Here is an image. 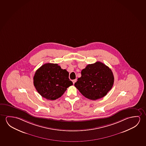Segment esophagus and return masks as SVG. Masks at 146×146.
<instances>
[{
	"mask_svg": "<svg viewBox=\"0 0 146 146\" xmlns=\"http://www.w3.org/2000/svg\"><path fill=\"white\" fill-rule=\"evenodd\" d=\"M76 79H74V80H72V82H73V84H74V83H75V82H76Z\"/></svg>",
	"mask_w": 146,
	"mask_h": 146,
	"instance_id": "esophagus-1",
	"label": "esophagus"
}]
</instances>
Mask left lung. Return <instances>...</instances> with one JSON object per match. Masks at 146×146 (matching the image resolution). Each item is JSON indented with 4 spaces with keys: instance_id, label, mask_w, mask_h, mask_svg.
I'll return each instance as SVG.
<instances>
[{
    "instance_id": "obj_1",
    "label": "left lung",
    "mask_w": 146,
    "mask_h": 146,
    "mask_svg": "<svg viewBox=\"0 0 146 146\" xmlns=\"http://www.w3.org/2000/svg\"><path fill=\"white\" fill-rule=\"evenodd\" d=\"M81 74L74 86L90 100H97L105 97L114 84L112 70L100 62L87 65Z\"/></svg>"
}]
</instances>
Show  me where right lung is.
I'll return each instance as SVG.
<instances>
[{"label": "right lung", "instance_id": "right-lung-1", "mask_svg": "<svg viewBox=\"0 0 146 146\" xmlns=\"http://www.w3.org/2000/svg\"><path fill=\"white\" fill-rule=\"evenodd\" d=\"M34 86L38 93L47 100H55L73 85L69 72L57 64L46 63L37 70L33 77Z\"/></svg>", "mask_w": 146, "mask_h": 146}]
</instances>
